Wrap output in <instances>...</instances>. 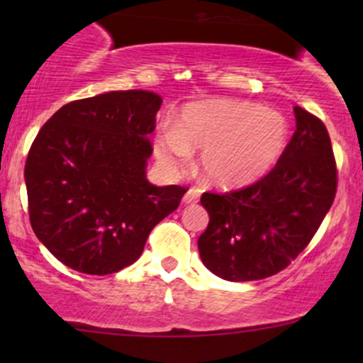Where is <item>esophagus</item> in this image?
Masks as SVG:
<instances>
[{"instance_id": "34e87169", "label": "esophagus", "mask_w": 363, "mask_h": 363, "mask_svg": "<svg viewBox=\"0 0 363 363\" xmlns=\"http://www.w3.org/2000/svg\"><path fill=\"white\" fill-rule=\"evenodd\" d=\"M200 189L199 188H191V189H188V191H186V195L182 196V202H184L186 205L188 203H196L199 202V199H200Z\"/></svg>"}]
</instances>
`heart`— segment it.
Instances as JSON below:
<instances>
[{
  "label": "heart",
  "mask_w": 363,
  "mask_h": 363,
  "mask_svg": "<svg viewBox=\"0 0 363 363\" xmlns=\"http://www.w3.org/2000/svg\"><path fill=\"white\" fill-rule=\"evenodd\" d=\"M288 133L286 117L276 111L240 100H203L186 105L177 126L163 131L156 152L168 163H182L199 149L208 181L240 188L276 167Z\"/></svg>",
  "instance_id": "1"
}]
</instances>
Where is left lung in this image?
I'll list each match as a JSON object with an SVG mask.
<instances>
[{"label":"left lung","mask_w":363,"mask_h":363,"mask_svg":"<svg viewBox=\"0 0 363 363\" xmlns=\"http://www.w3.org/2000/svg\"><path fill=\"white\" fill-rule=\"evenodd\" d=\"M294 112L296 130L272 172L239 191L200 199L208 212L200 258L221 279L244 283L283 270L330 211L337 189L330 137L313 113Z\"/></svg>","instance_id":"1"}]
</instances>
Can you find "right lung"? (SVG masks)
<instances>
[{"mask_svg": "<svg viewBox=\"0 0 363 363\" xmlns=\"http://www.w3.org/2000/svg\"><path fill=\"white\" fill-rule=\"evenodd\" d=\"M161 96L108 91L72 101L36 135L24 168L35 235L82 274L119 272L181 203V186H155L145 168Z\"/></svg>", "mask_w": 363, "mask_h": 363, "instance_id": "right-lung-1", "label": "right lung"}]
</instances>
